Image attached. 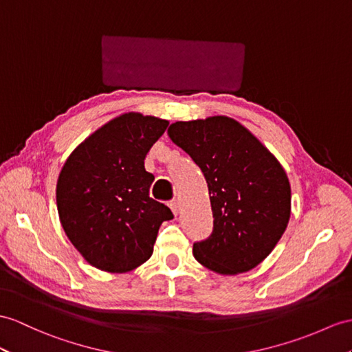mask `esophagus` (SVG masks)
<instances>
[{"instance_id": "obj_1", "label": "esophagus", "mask_w": 352, "mask_h": 352, "mask_svg": "<svg viewBox=\"0 0 352 352\" xmlns=\"http://www.w3.org/2000/svg\"><path fill=\"white\" fill-rule=\"evenodd\" d=\"M168 206H170V209L173 210L175 215L177 217V215H179V201H177V200H173V201H170Z\"/></svg>"}]
</instances>
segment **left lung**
<instances>
[{"label":"left lung","mask_w":352,"mask_h":352,"mask_svg":"<svg viewBox=\"0 0 352 352\" xmlns=\"http://www.w3.org/2000/svg\"><path fill=\"white\" fill-rule=\"evenodd\" d=\"M168 137L203 171L213 231L192 254L219 275L256 267L284 234L291 215V186L275 155L228 116L177 121Z\"/></svg>","instance_id":"left-lung-1"}]
</instances>
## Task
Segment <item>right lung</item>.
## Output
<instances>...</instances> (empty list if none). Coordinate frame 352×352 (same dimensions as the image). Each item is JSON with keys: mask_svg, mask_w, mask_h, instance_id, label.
<instances>
[{"mask_svg": "<svg viewBox=\"0 0 352 352\" xmlns=\"http://www.w3.org/2000/svg\"><path fill=\"white\" fill-rule=\"evenodd\" d=\"M168 121L119 115L77 146L59 173L56 206L67 237L94 267L125 273L151 258L160 226L173 219L149 197L144 158Z\"/></svg>", "mask_w": 352, "mask_h": 352, "instance_id": "add662e5", "label": "right lung"}]
</instances>
